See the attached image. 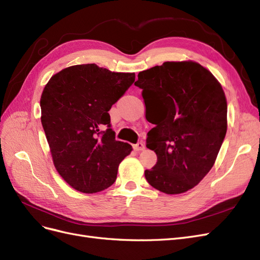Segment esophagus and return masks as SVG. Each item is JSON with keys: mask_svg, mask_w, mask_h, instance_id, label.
I'll list each match as a JSON object with an SVG mask.
<instances>
[{"mask_svg": "<svg viewBox=\"0 0 260 260\" xmlns=\"http://www.w3.org/2000/svg\"><path fill=\"white\" fill-rule=\"evenodd\" d=\"M133 148H135L136 151L140 152V151H143V149L145 148V146H144V144L142 142H138L137 144L133 145Z\"/></svg>", "mask_w": 260, "mask_h": 260, "instance_id": "esophagus-1", "label": "esophagus"}]
</instances>
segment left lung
Instances as JSON below:
<instances>
[{
	"label": "left lung",
	"instance_id": "8db88e82",
	"mask_svg": "<svg viewBox=\"0 0 260 260\" xmlns=\"http://www.w3.org/2000/svg\"><path fill=\"white\" fill-rule=\"evenodd\" d=\"M146 119L155 124L146 147L157 162L147 182L166 194L198 185L214 166L226 133V100L212 74L195 61H166L138 75Z\"/></svg>",
	"mask_w": 260,
	"mask_h": 260
}]
</instances>
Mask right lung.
I'll use <instances>...</instances> for the list:
<instances>
[{
    "instance_id": "right-lung-1",
    "label": "right lung",
    "mask_w": 260,
    "mask_h": 260,
    "mask_svg": "<svg viewBox=\"0 0 260 260\" xmlns=\"http://www.w3.org/2000/svg\"><path fill=\"white\" fill-rule=\"evenodd\" d=\"M135 79L133 73L85 64L62 69L45 85L41 122L54 166L75 190L96 193L109 187L131 153L130 144L115 140L108 112Z\"/></svg>"
}]
</instances>
